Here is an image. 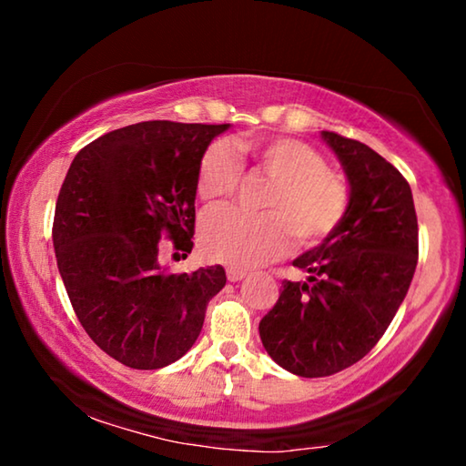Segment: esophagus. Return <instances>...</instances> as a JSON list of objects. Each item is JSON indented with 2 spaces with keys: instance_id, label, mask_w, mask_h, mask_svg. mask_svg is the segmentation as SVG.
<instances>
[{
  "instance_id": "esophagus-1",
  "label": "esophagus",
  "mask_w": 466,
  "mask_h": 466,
  "mask_svg": "<svg viewBox=\"0 0 466 466\" xmlns=\"http://www.w3.org/2000/svg\"><path fill=\"white\" fill-rule=\"evenodd\" d=\"M226 275H228V281H240L247 278V269H240V267H228Z\"/></svg>"
}]
</instances>
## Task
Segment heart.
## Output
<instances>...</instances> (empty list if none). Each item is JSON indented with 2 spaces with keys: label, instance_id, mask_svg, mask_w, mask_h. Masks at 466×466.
Here are the masks:
<instances>
[{
  "label": "heart",
  "instance_id": "heart-1",
  "mask_svg": "<svg viewBox=\"0 0 466 466\" xmlns=\"http://www.w3.org/2000/svg\"><path fill=\"white\" fill-rule=\"evenodd\" d=\"M238 156L271 180L261 203L265 214L252 216L234 208L205 211L199 224L205 258L247 269L283 255L291 232L299 244L312 247L343 224L351 203L345 177L327 168L317 147L294 137L238 141L236 149L224 139L211 141L197 167L195 188L201 201H219L238 188Z\"/></svg>",
  "mask_w": 466,
  "mask_h": 466
}]
</instances>
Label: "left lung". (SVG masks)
<instances>
[{
    "instance_id": "8db88e82",
    "label": "left lung",
    "mask_w": 466,
    "mask_h": 466,
    "mask_svg": "<svg viewBox=\"0 0 466 466\" xmlns=\"http://www.w3.org/2000/svg\"><path fill=\"white\" fill-rule=\"evenodd\" d=\"M322 139L350 180V211L327 240L294 261L309 281H283L278 302L258 322L267 353L302 378L341 372L380 341L420 257L405 177L361 141L335 131H322Z\"/></svg>"
}]
</instances>
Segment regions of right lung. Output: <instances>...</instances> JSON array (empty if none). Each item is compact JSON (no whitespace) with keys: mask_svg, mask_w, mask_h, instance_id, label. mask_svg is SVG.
Listing matches in <instances>:
<instances>
[{"mask_svg":"<svg viewBox=\"0 0 466 466\" xmlns=\"http://www.w3.org/2000/svg\"><path fill=\"white\" fill-rule=\"evenodd\" d=\"M230 125L144 121L94 139L74 157L55 205L53 244L86 333L133 370L191 350L224 267L168 273L164 238L187 258L195 234L201 154Z\"/></svg>","mask_w":466,"mask_h":466,"instance_id":"1","label":"right lung"}]
</instances>
